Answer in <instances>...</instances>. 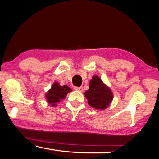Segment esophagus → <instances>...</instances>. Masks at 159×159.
<instances>
[{"label":"esophagus","mask_w":159,"mask_h":159,"mask_svg":"<svg viewBox=\"0 0 159 159\" xmlns=\"http://www.w3.org/2000/svg\"><path fill=\"white\" fill-rule=\"evenodd\" d=\"M74 90H77V91H79V92H83V88L82 87H75Z\"/></svg>","instance_id":"1"}]
</instances>
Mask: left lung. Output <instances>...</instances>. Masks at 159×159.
<instances>
[{
	"label": "left lung",
	"mask_w": 159,
	"mask_h": 159,
	"mask_svg": "<svg viewBox=\"0 0 159 159\" xmlns=\"http://www.w3.org/2000/svg\"><path fill=\"white\" fill-rule=\"evenodd\" d=\"M84 95L88 104L95 109L104 110L109 106L114 95L110 88L102 81L99 76H93L89 82V89Z\"/></svg>",
	"instance_id": "obj_1"
}]
</instances>
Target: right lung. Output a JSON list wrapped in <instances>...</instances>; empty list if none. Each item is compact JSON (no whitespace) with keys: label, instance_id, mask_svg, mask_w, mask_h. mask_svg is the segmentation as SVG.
I'll list each match as a JSON object with an SVG mask.
<instances>
[{"label":"right lung","instance_id":"1","mask_svg":"<svg viewBox=\"0 0 159 159\" xmlns=\"http://www.w3.org/2000/svg\"><path fill=\"white\" fill-rule=\"evenodd\" d=\"M72 90L69 86H61L58 82L53 83L50 89L45 93V97L48 104L51 107H56L61 100H64L69 93Z\"/></svg>","mask_w":159,"mask_h":159}]
</instances>
